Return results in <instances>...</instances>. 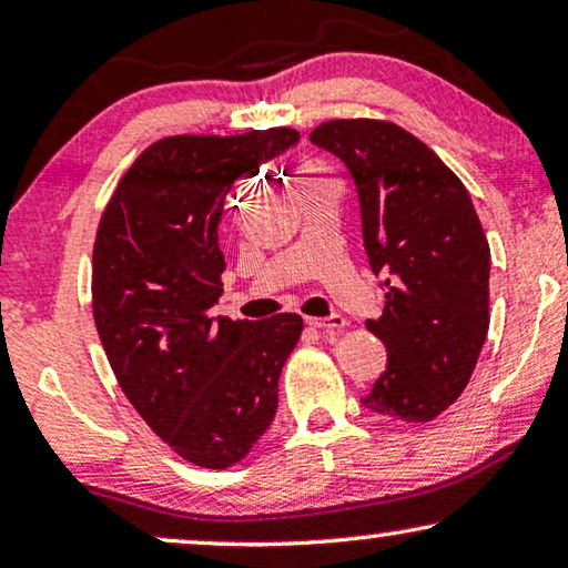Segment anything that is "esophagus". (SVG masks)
<instances>
[{
    "label": "esophagus",
    "instance_id": "34e87169",
    "mask_svg": "<svg viewBox=\"0 0 568 568\" xmlns=\"http://www.w3.org/2000/svg\"><path fill=\"white\" fill-rule=\"evenodd\" d=\"M308 326L311 329H318L324 334H339L347 329V318L339 316V314H332L326 318H308Z\"/></svg>",
    "mask_w": 568,
    "mask_h": 568
}]
</instances>
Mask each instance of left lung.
<instances>
[{"instance_id": "8db88e82", "label": "left lung", "mask_w": 568, "mask_h": 568, "mask_svg": "<svg viewBox=\"0 0 568 568\" xmlns=\"http://www.w3.org/2000/svg\"><path fill=\"white\" fill-rule=\"evenodd\" d=\"M316 146L347 164L386 306L367 318L388 365L363 404L425 425L466 390L489 332V242L468 190L427 143L373 118L326 121Z\"/></svg>"}]
</instances>
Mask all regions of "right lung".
Masks as SVG:
<instances>
[{
    "label": "right lung",
    "instance_id": "right-lung-1",
    "mask_svg": "<svg viewBox=\"0 0 568 568\" xmlns=\"http://www.w3.org/2000/svg\"><path fill=\"white\" fill-rule=\"evenodd\" d=\"M298 141L293 128L166 135L118 182L92 252V314L118 386L180 458L229 468L273 425L298 314L215 316L223 201Z\"/></svg>",
    "mask_w": 568,
    "mask_h": 568
}]
</instances>
